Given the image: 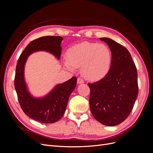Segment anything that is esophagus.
<instances>
[{"mask_svg": "<svg viewBox=\"0 0 153 153\" xmlns=\"http://www.w3.org/2000/svg\"><path fill=\"white\" fill-rule=\"evenodd\" d=\"M84 80L82 79L81 78L78 77V78H77V84H83V83H84Z\"/></svg>", "mask_w": 153, "mask_h": 153, "instance_id": "obj_1", "label": "esophagus"}]
</instances>
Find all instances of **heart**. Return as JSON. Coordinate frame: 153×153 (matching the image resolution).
Segmentation results:
<instances>
[{
  "label": "heart",
  "mask_w": 153,
  "mask_h": 153,
  "mask_svg": "<svg viewBox=\"0 0 153 153\" xmlns=\"http://www.w3.org/2000/svg\"><path fill=\"white\" fill-rule=\"evenodd\" d=\"M66 59L67 68H81L83 76L88 80L97 81L108 73L112 55L105 45L85 41L69 48Z\"/></svg>",
  "instance_id": "heart-1"
}]
</instances>
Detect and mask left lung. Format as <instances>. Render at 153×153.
Listing matches in <instances>:
<instances>
[{
	"label": "left lung",
	"instance_id": "left-lung-1",
	"mask_svg": "<svg viewBox=\"0 0 153 153\" xmlns=\"http://www.w3.org/2000/svg\"><path fill=\"white\" fill-rule=\"evenodd\" d=\"M112 52V64L104 78L88 84L91 113L106 126L121 123L130 114L138 96L137 71L128 50L115 41L102 38Z\"/></svg>",
	"mask_w": 153,
	"mask_h": 153
}]
</instances>
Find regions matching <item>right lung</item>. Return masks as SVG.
Listing matches in <instances>:
<instances>
[{
	"mask_svg": "<svg viewBox=\"0 0 153 153\" xmlns=\"http://www.w3.org/2000/svg\"><path fill=\"white\" fill-rule=\"evenodd\" d=\"M62 39L61 36H45L32 41L21 53L16 67L15 87L21 108L27 116L41 123H53L62 117L77 78L73 76L57 85L43 98H34L30 94L25 81V64L29 55L38 51H46L59 59Z\"/></svg>",
	"mask_w": 153,
	"mask_h": 153,
	"instance_id": "obj_1",
	"label": "right lung"
}]
</instances>
